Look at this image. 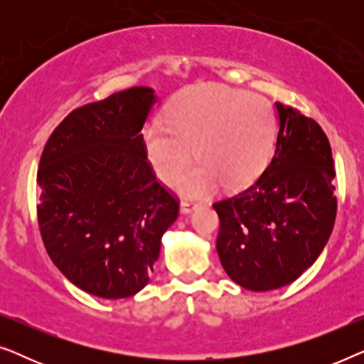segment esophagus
<instances>
[{
  "instance_id": "esophagus-1",
  "label": "esophagus",
  "mask_w": 364,
  "mask_h": 364,
  "mask_svg": "<svg viewBox=\"0 0 364 364\" xmlns=\"http://www.w3.org/2000/svg\"><path fill=\"white\" fill-rule=\"evenodd\" d=\"M197 208H198V205L193 202H187V200L181 202V213H183V215H188V213L197 210Z\"/></svg>"
}]
</instances>
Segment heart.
I'll return each instance as SVG.
<instances>
[{
  "label": "heart",
  "instance_id": "obj_1",
  "mask_svg": "<svg viewBox=\"0 0 364 364\" xmlns=\"http://www.w3.org/2000/svg\"><path fill=\"white\" fill-rule=\"evenodd\" d=\"M277 114L268 99L220 84L188 87L168 102L166 124L144 129L142 144L152 171L172 182L193 157L200 162L177 178L183 197H207L223 182L235 191L250 186L270 162Z\"/></svg>",
  "mask_w": 364,
  "mask_h": 364
}]
</instances>
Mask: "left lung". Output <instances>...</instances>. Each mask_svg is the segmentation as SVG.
Masks as SVG:
<instances>
[{
	"label": "left lung",
	"instance_id": "1",
	"mask_svg": "<svg viewBox=\"0 0 364 364\" xmlns=\"http://www.w3.org/2000/svg\"><path fill=\"white\" fill-rule=\"evenodd\" d=\"M272 162L245 191L213 203L227 275L252 291L295 282L325 248L336 217L331 147L313 119L275 102Z\"/></svg>",
	"mask_w": 364,
	"mask_h": 364
}]
</instances>
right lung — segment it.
<instances>
[{
    "label": "right lung",
    "mask_w": 364,
    "mask_h": 364,
    "mask_svg": "<svg viewBox=\"0 0 364 364\" xmlns=\"http://www.w3.org/2000/svg\"><path fill=\"white\" fill-rule=\"evenodd\" d=\"M157 96L131 87L73 111L44 146L38 222L48 255L69 282L117 300L149 283L177 198L147 162L142 127Z\"/></svg>",
    "instance_id": "right-lung-1"
}]
</instances>
